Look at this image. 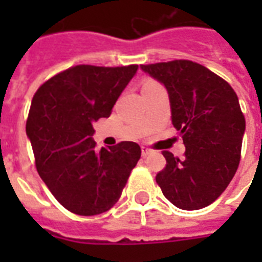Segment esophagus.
I'll use <instances>...</instances> for the list:
<instances>
[{
	"instance_id": "esophagus-1",
	"label": "esophagus",
	"mask_w": 262,
	"mask_h": 262,
	"mask_svg": "<svg viewBox=\"0 0 262 262\" xmlns=\"http://www.w3.org/2000/svg\"><path fill=\"white\" fill-rule=\"evenodd\" d=\"M149 154H152V149H149L148 147H141V155L148 156Z\"/></svg>"
}]
</instances>
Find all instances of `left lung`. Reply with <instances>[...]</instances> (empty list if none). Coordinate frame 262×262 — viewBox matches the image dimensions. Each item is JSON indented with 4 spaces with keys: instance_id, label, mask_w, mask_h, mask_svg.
I'll list each match as a JSON object with an SVG mask.
<instances>
[{
    "instance_id": "left-lung-1",
    "label": "left lung",
    "mask_w": 262,
    "mask_h": 262,
    "mask_svg": "<svg viewBox=\"0 0 262 262\" xmlns=\"http://www.w3.org/2000/svg\"><path fill=\"white\" fill-rule=\"evenodd\" d=\"M140 68L167 88L172 125L186 147L183 159L163 151L167 163L156 174V182L175 207H208L226 190L239 166L246 122L235 91L189 59Z\"/></svg>"
}]
</instances>
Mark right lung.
Masks as SVG:
<instances>
[{
  "instance_id": "1",
  "label": "right lung",
  "mask_w": 262,
  "mask_h": 262,
  "mask_svg": "<svg viewBox=\"0 0 262 262\" xmlns=\"http://www.w3.org/2000/svg\"><path fill=\"white\" fill-rule=\"evenodd\" d=\"M139 65H76L35 92L26 130L40 178L62 207L94 216L114 207L141 156L133 141L96 149L92 123L110 117Z\"/></svg>"
}]
</instances>
